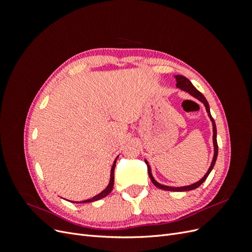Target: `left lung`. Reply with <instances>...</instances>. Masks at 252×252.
<instances>
[{"label": "left lung", "mask_w": 252, "mask_h": 252, "mask_svg": "<svg viewBox=\"0 0 252 252\" xmlns=\"http://www.w3.org/2000/svg\"><path fill=\"white\" fill-rule=\"evenodd\" d=\"M174 78H175V80H177V87H178V88H181L182 90L186 91V93L190 94L192 96H194L195 98H197V100H199L200 102H202V103L205 105L206 110H207V112H208V117L210 118V120H211V122H212V128H213V146H215V155H213V158H212L211 165H210V167H209V169H208L207 173H206L199 182L194 183V184L189 185V186H184V187H170V186H165V185H162V184H159V183H158V182L154 179V177H152L151 170H150V166L148 165L147 161H145V162H146V164H147L149 178H150V180H151V182H152V184H154L155 186H157V187L159 188V189L168 190V191H189V190L195 189V188H197V187L201 186V185L203 184L204 181H205L206 179H207L209 173L211 172V170H212V168H213V166H215V164H216L217 158H218V150H219V148H218V142H217V126H216V123H215V120H213V118L211 117L209 104H208L207 100H206V98H205V96L200 93L199 90H197V89L192 85L191 82H190L187 78L183 77V75H175Z\"/></svg>", "instance_id": "obj_1"}]
</instances>
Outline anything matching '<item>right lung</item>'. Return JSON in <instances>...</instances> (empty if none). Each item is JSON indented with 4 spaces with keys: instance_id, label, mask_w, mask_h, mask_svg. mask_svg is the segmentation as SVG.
Masks as SVG:
<instances>
[{
    "instance_id": "1",
    "label": "right lung",
    "mask_w": 252,
    "mask_h": 252,
    "mask_svg": "<svg viewBox=\"0 0 252 252\" xmlns=\"http://www.w3.org/2000/svg\"><path fill=\"white\" fill-rule=\"evenodd\" d=\"M117 158L114 159L113 165H112V167H111V171H110V181H109V184H108V186L106 187L101 193H98L97 195H95V196H94V197H91V199H89V200L81 201V202H73V203H78V204H80V203H90V202H94V201H97V200H101V199H103V197H105L106 195H108V194L111 192V190H112V188H113V183H114V167H116Z\"/></svg>"
}]
</instances>
